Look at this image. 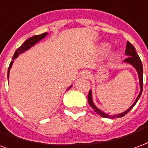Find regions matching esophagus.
I'll use <instances>...</instances> for the list:
<instances>
[{"label":"esophagus","mask_w":148,"mask_h":148,"mask_svg":"<svg viewBox=\"0 0 148 148\" xmlns=\"http://www.w3.org/2000/svg\"><path fill=\"white\" fill-rule=\"evenodd\" d=\"M83 75L85 77H88V76H90V72H88V71H83Z\"/></svg>","instance_id":"obj_1"}]
</instances>
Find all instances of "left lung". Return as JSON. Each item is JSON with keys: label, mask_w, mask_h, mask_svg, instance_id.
<instances>
[{"label": "left lung", "mask_w": 148, "mask_h": 148, "mask_svg": "<svg viewBox=\"0 0 148 148\" xmlns=\"http://www.w3.org/2000/svg\"><path fill=\"white\" fill-rule=\"evenodd\" d=\"M125 54L128 56V57L126 58L125 60H124V62H127V63H130L131 65H133L135 69L137 71V73H138L139 75V79H140V94H139L138 97H136V100L135 101V102L132 104V106L130 108H129V109H127L125 112H123V113H121V114H119V115H115L114 116H112V118H121L123 117L124 115H125L127 113H128L130 111L132 108H133V106L136 104V102L140 98V97L141 96L142 94V90H143V65H142V62L140 61V58L139 57V55L137 54V53L136 52V50L134 48V47L132 45V44H130L129 41L126 42V48L125 50ZM88 102L90 105V107L93 108V109L95 111V112H97V114L99 115H101V117L104 118H111V116H109L107 114H105L104 112H102L101 111H100L99 109H97L96 107H95V105L94 104V102L92 101V95H91V91H90L88 94Z\"/></svg>", "instance_id": "left-lung-1"}]
</instances>
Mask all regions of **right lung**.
Segmentation results:
<instances>
[{
	"instance_id": "obj_1",
	"label": "right lung",
	"mask_w": 148,
	"mask_h": 148,
	"mask_svg": "<svg viewBox=\"0 0 148 148\" xmlns=\"http://www.w3.org/2000/svg\"><path fill=\"white\" fill-rule=\"evenodd\" d=\"M47 34V33H42V34H40V35L33 36H32V37H30V38L28 39V40H25V42H24V43H23V44L15 51V54L13 55V58H12V59L14 60L15 58H16L21 53H23V51H25L28 50L29 48H30L31 47L33 46V45H34L35 44H36L39 40H42L43 38H44V37L46 36ZM12 63H13V61L11 62V63H10L9 65V67H8V76H9V70L10 69L12 68ZM70 88H71V86H70L68 90H69Z\"/></svg>"
}]
</instances>
